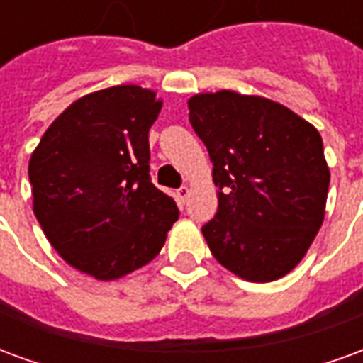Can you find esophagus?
I'll list each match as a JSON object with an SVG mask.
<instances>
[{"label": "esophagus", "mask_w": 363, "mask_h": 363, "mask_svg": "<svg viewBox=\"0 0 363 363\" xmlns=\"http://www.w3.org/2000/svg\"><path fill=\"white\" fill-rule=\"evenodd\" d=\"M177 196H179V202H181V204H184V202H186V200H189V196H190L189 186H181V189L177 190Z\"/></svg>", "instance_id": "34e87169"}]
</instances>
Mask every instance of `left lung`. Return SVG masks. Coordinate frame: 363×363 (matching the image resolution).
<instances>
[{"instance_id": "obj_1", "label": "left lung", "mask_w": 363, "mask_h": 363, "mask_svg": "<svg viewBox=\"0 0 363 363\" xmlns=\"http://www.w3.org/2000/svg\"><path fill=\"white\" fill-rule=\"evenodd\" d=\"M189 111L220 189L202 228L210 251L243 280L286 276L325 220L330 173L317 128L270 99L225 89L190 96Z\"/></svg>"}]
</instances>
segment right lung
I'll list each match as a JSON object with an SVG mask.
<instances>
[{
    "mask_svg": "<svg viewBox=\"0 0 363 363\" xmlns=\"http://www.w3.org/2000/svg\"><path fill=\"white\" fill-rule=\"evenodd\" d=\"M163 103L138 85L77 99L28 161L33 210L69 267L111 281L145 267L179 220L151 182L150 128Z\"/></svg>",
    "mask_w": 363,
    "mask_h": 363,
    "instance_id": "obj_1",
    "label": "right lung"
}]
</instances>
